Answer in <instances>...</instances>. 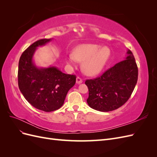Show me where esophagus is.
Returning a JSON list of instances; mask_svg holds the SVG:
<instances>
[{
	"instance_id": "obj_1",
	"label": "esophagus",
	"mask_w": 157,
	"mask_h": 157,
	"mask_svg": "<svg viewBox=\"0 0 157 157\" xmlns=\"http://www.w3.org/2000/svg\"><path fill=\"white\" fill-rule=\"evenodd\" d=\"M76 82L77 84H81L82 82V80L81 79V78H80L79 77H77V79H76Z\"/></svg>"
}]
</instances>
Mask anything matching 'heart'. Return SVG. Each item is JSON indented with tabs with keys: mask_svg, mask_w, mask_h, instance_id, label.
I'll return each mask as SVG.
<instances>
[{
	"mask_svg": "<svg viewBox=\"0 0 157 157\" xmlns=\"http://www.w3.org/2000/svg\"><path fill=\"white\" fill-rule=\"evenodd\" d=\"M111 56V50L107 46L97 44H81L76 46L66 61L71 67H75L76 62H82V69L84 74L94 76L99 73L105 67Z\"/></svg>",
	"mask_w": 157,
	"mask_h": 157,
	"instance_id": "1",
	"label": "heart"
}]
</instances>
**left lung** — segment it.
<instances>
[{"mask_svg":"<svg viewBox=\"0 0 157 157\" xmlns=\"http://www.w3.org/2000/svg\"><path fill=\"white\" fill-rule=\"evenodd\" d=\"M138 69L132 52L128 50L124 60L106 71L101 76L86 80L88 105L99 111L119 108L128 100L137 81Z\"/></svg>","mask_w":157,"mask_h":157,"instance_id":"obj_1","label":"left lung"}]
</instances>
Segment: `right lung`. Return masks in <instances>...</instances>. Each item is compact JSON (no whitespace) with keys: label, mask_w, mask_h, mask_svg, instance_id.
<instances>
[{"label":"right lung","mask_w":157,"mask_h":157,"mask_svg":"<svg viewBox=\"0 0 157 157\" xmlns=\"http://www.w3.org/2000/svg\"><path fill=\"white\" fill-rule=\"evenodd\" d=\"M52 39L35 42L23 52L18 66V86L31 105L39 110L51 112L63 105L69 90L76 82V76L61 72L56 67H38L33 61L37 47Z\"/></svg>","instance_id":"right-lung-1"}]
</instances>
